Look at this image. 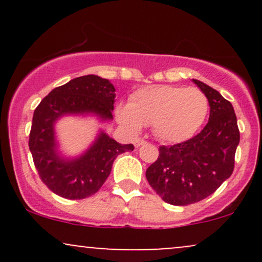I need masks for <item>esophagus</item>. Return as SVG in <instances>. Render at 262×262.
I'll return each mask as SVG.
<instances>
[{
	"mask_svg": "<svg viewBox=\"0 0 262 262\" xmlns=\"http://www.w3.org/2000/svg\"><path fill=\"white\" fill-rule=\"evenodd\" d=\"M144 144H146V141H145V140H143V139H137V140L134 141V145H135V148H139V146L144 145Z\"/></svg>",
	"mask_w": 262,
	"mask_h": 262,
	"instance_id": "34e87169",
	"label": "esophagus"
}]
</instances>
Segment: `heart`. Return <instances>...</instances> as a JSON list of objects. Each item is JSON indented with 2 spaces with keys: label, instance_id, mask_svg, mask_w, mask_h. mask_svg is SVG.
Listing matches in <instances>:
<instances>
[{
  "label": "heart",
  "instance_id": "b5f03b06",
  "mask_svg": "<svg viewBox=\"0 0 262 262\" xmlns=\"http://www.w3.org/2000/svg\"><path fill=\"white\" fill-rule=\"evenodd\" d=\"M208 110V98L196 87L158 85L137 90L130 103L117 106L116 117L130 133L151 125L159 140L177 144L200 130Z\"/></svg>",
  "mask_w": 262,
  "mask_h": 262
}]
</instances>
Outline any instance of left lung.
Here are the masks:
<instances>
[{
  "label": "left lung",
  "instance_id": "left-lung-1",
  "mask_svg": "<svg viewBox=\"0 0 262 262\" xmlns=\"http://www.w3.org/2000/svg\"><path fill=\"white\" fill-rule=\"evenodd\" d=\"M207 96L209 119L200 134L172 146L159 148V158L146 170V180L166 203L187 206L200 202L228 180L240 133L229 101L217 90L192 80Z\"/></svg>",
  "mask_w": 262,
  "mask_h": 262
}]
</instances>
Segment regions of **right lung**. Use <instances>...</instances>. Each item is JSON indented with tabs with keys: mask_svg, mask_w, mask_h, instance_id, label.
<instances>
[{
	"mask_svg": "<svg viewBox=\"0 0 262 262\" xmlns=\"http://www.w3.org/2000/svg\"><path fill=\"white\" fill-rule=\"evenodd\" d=\"M116 89L110 80L86 75L56 87L41 100L33 114L29 150L47 187L68 200L95 194L110 176L114 159L133 151V144H119L103 130L82 154L68 158L56 140L55 124L65 116H93L100 122L112 121Z\"/></svg>",
	"mask_w": 262,
	"mask_h": 262,
	"instance_id": "1",
	"label": "right lung"
}]
</instances>
